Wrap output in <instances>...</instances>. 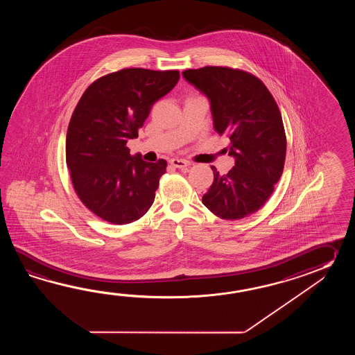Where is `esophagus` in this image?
I'll list each match as a JSON object with an SVG mask.
<instances>
[{
    "label": "esophagus",
    "instance_id": "1",
    "mask_svg": "<svg viewBox=\"0 0 355 355\" xmlns=\"http://www.w3.org/2000/svg\"><path fill=\"white\" fill-rule=\"evenodd\" d=\"M170 164L173 166L178 167V168H184V167L190 166V162L184 159H173L170 161Z\"/></svg>",
    "mask_w": 355,
    "mask_h": 355
}]
</instances>
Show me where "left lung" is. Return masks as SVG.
<instances>
[{"instance_id": "8db88e82", "label": "left lung", "mask_w": 355, "mask_h": 355, "mask_svg": "<svg viewBox=\"0 0 355 355\" xmlns=\"http://www.w3.org/2000/svg\"><path fill=\"white\" fill-rule=\"evenodd\" d=\"M182 77L207 96L216 132L226 136L234 166L219 175L202 202L219 218L241 219L259 211L272 196L286 161V132L279 109L255 76L240 69H187Z\"/></svg>"}]
</instances>
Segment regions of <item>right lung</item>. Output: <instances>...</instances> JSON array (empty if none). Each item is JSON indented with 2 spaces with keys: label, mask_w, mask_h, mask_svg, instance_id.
I'll use <instances>...</instances> for the list:
<instances>
[{
  "label": "right lung",
  "mask_w": 355,
  "mask_h": 355,
  "mask_svg": "<svg viewBox=\"0 0 355 355\" xmlns=\"http://www.w3.org/2000/svg\"><path fill=\"white\" fill-rule=\"evenodd\" d=\"M179 78V71L125 68L83 92L68 125L66 161L77 196L100 218L128 225L151 208L166 161L130 156L127 142Z\"/></svg>",
  "instance_id": "obj_1"
}]
</instances>
